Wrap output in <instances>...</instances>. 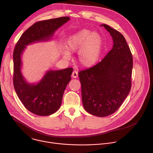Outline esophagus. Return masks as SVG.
I'll return each mask as SVG.
<instances>
[{
	"label": "esophagus",
	"instance_id": "esophagus-1",
	"mask_svg": "<svg viewBox=\"0 0 153 153\" xmlns=\"http://www.w3.org/2000/svg\"><path fill=\"white\" fill-rule=\"evenodd\" d=\"M72 76L74 78H76L78 77V72L76 71H74L73 72H72Z\"/></svg>",
	"mask_w": 153,
	"mask_h": 153
}]
</instances>
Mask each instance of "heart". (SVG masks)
<instances>
[{"label":"heart","mask_w":153,"mask_h":153,"mask_svg":"<svg viewBox=\"0 0 153 153\" xmlns=\"http://www.w3.org/2000/svg\"><path fill=\"white\" fill-rule=\"evenodd\" d=\"M103 41L98 32L82 29L71 35L65 44L67 50L63 57L67 60L71 58L70 53L78 52L77 59L83 67H91L99 60L102 53Z\"/></svg>","instance_id":"b5f03b06"}]
</instances>
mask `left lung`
Instances as JSON below:
<instances>
[{"label": "left lung", "mask_w": 153, "mask_h": 153, "mask_svg": "<svg viewBox=\"0 0 153 153\" xmlns=\"http://www.w3.org/2000/svg\"><path fill=\"white\" fill-rule=\"evenodd\" d=\"M113 40L112 50L103 60L80 71L83 107L95 116L103 117L120 107L131 88L132 56L125 37L117 30L102 24Z\"/></svg>", "instance_id": "1"}]
</instances>
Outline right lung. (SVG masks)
Masks as SVG:
<instances>
[{"label":"right lung","mask_w":153,"mask_h":153,"mask_svg":"<svg viewBox=\"0 0 153 153\" xmlns=\"http://www.w3.org/2000/svg\"><path fill=\"white\" fill-rule=\"evenodd\" d=\"M69 20V17L65 16L36 22L22 34L15 46L13 52L14 89L25 108L34 114L47 116L60 108L64 91L71 80L73 69L48 70L39 82L30 83L21 71L22 55L27 45L52 39L55 31Z\"/></svg>","instance_id":"right-lung-1"}]
</instances>
